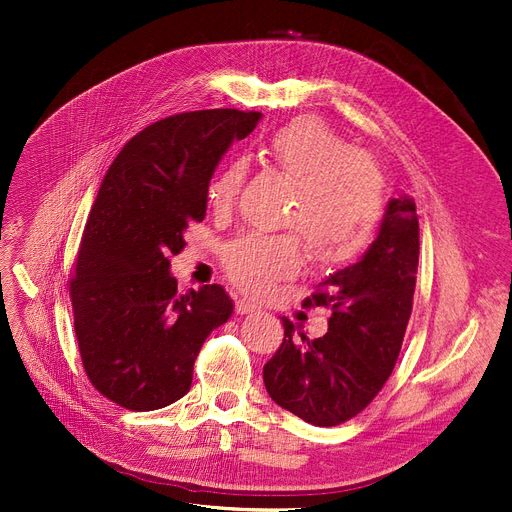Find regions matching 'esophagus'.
I'll use <instances>...</instances> for the list:
<instances>
[{"instance_id": "obj_1", "label": "esophagus", "mask_w": 512, "mask_h": 512, "mask_svg": "<svg viewBox=\"0 0 512 512\" xmlns=\"http://www.w3.org/2000/svg\"><path fill=\"white\" fill-rule=\"evenodd\" d=\"M255 311H261V307L249 299H238L236 301V313L238 315H247V313H255Z\"/></svg>"}]
</instances>
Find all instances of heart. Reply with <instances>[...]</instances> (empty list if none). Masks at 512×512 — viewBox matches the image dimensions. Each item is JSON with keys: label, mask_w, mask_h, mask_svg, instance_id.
Instances as JSON below:
<instances>
[{"label": "heart", "mask_w": 512, "mask_h": 512, "mask_svg": "<svg viewBox=\"0 0 512 512\" xmlns=\"http://www.w3.org/2000/svg\"><path fill=\"white\" fill-rule=\"evenodd\" d=\"M259 153L292 182L282 224L305 238L315 261L336 263L365 245L384 211L382 172L367 155L353 151L317 120H297L276 130ZM245 172V161L234 157L209 178L205 195L213 211L232 209ZM222 263L236 286L267 294L299 270L301 242L290 232L245 234L226 245Z\"/></svg>", "instance_id": "1"}]
</instances>
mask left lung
I'll return each instance as SVG.
<instances>
[{"label":"left lung","instance_id":"left-lung-1","mask_svg":"<svg viewBox=\"0 0 512 512\" xmlns=\"http://www.w3.org/2000/svg\"><path fill=\"white\" fill-rule=\"evenodd\" d=\"M419 220L409 195L390 199L367 251L317 286L305 305L332 309L328 332L309 340L282 317L284 342L263 367L267 394L319 427L361 413L390 378L411 317Z\"/></svg>","mask_w":512,"mask_h":512}]
</instances>
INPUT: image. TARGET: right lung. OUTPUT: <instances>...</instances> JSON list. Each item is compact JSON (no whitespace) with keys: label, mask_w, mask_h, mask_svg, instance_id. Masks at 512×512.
<instances>
[{"label":"right lung","mask_w":512,"mask_h":512,"mask_svg":"<svg viewBox=\"0 0 512 512\" xmlns=\"http://www.w3.org/2000/svg\"><path fill=\"white\" fill-rule=\"evenodd\" d=\"M259 112L203 110L159 120L107 170L70 282L74 330L91 384L130 411L164 409L193 384L205 338L230 319L220 284L178 294L170 257L203 222L205 186Z\"/></svg>","instance_id":"1"}]
</instances>
